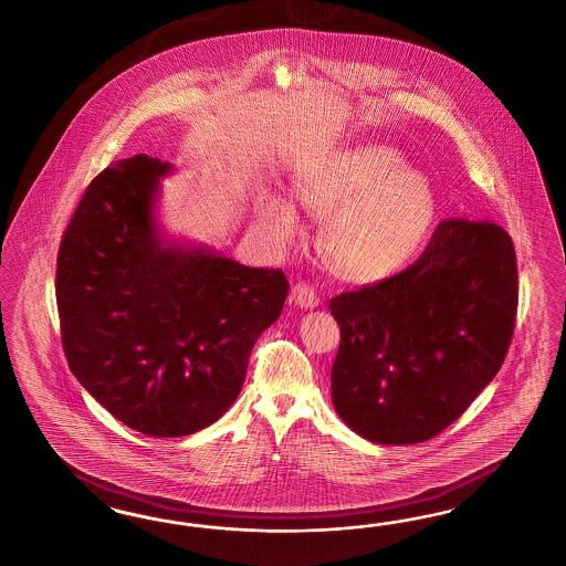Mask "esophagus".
<instances>
[{
  "label": "esophagus",
  "mask_w": 566,
  "mask_h": 566,
  "mask_svg": "<svg viewBox=\"0 0 566 566\" xmlns=\"http://www.w3.org/2000/svg\"><path fill=\"white\" fill-rule=\"evenodd\" d=\"M290 301L296 304V306H301V308H315L321 303V298L317 296V292L311 289L308 284H304V282H298L292 292H290Z\"/></svg>",
  "instance_id": "esophagus-1"
}]
</instances>
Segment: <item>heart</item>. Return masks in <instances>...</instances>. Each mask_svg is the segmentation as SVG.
Returning <instances> with one entry per match:
<instances>
[{
	"label": "heart",
	"mask_w": 566,
	"mask_h": 566,
	"mask_svg": "<svg viewBox=\"0 0 566 566\" xmlns=\"http://www.w3.org/2000/svg\"><path fill=\"white\" fill-rule=\"evenodd\" d=\"M294 198L318 221L327 265L354 284L397 276L423 249L436 222V193L399 153L361 145L332 153L294 180ZM263 221L280 237L296 229L289 200L265 196Z\"/></svg>",
	"instance_id": "obj_1"
}]
</instances>
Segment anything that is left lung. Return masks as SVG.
Segmentation results:
<instances>
[{"label":"left lung","instance_id":"left-lung-1","mask_svg":"<svg viewBox=\"0 0 566 566\" xmlns=\"http://www.w3.org/2000/svg\"><path fill=\"white\" fill-rule=\"evenodd\" d=\"M342 344L332 399L374 443H419L454 423L499 373L517 313L513 241L495 222L441 221L400 274L332 298Z\"/></svg>","mask_w":566,"mask_h":566}]
</instances>
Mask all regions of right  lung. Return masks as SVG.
Segmentation results:
<instances>
[{"instance_id":"add662e5","label":"right lung","mask_w":566,"mask_h":566,"mask_svg":"<svg viewBox=\"0 0 566 566\" xmlns=\"http://www.w3.org/2000/svg\"><path fill=\"white\" fill-rule=\"evenodd\" d=\"M174 167L145 153L87 186L56 255L71 373L130 429L180 438L237 399L253 344L282 313V270L167 241L155 217Z\"/></svg>"}]
</instances>
